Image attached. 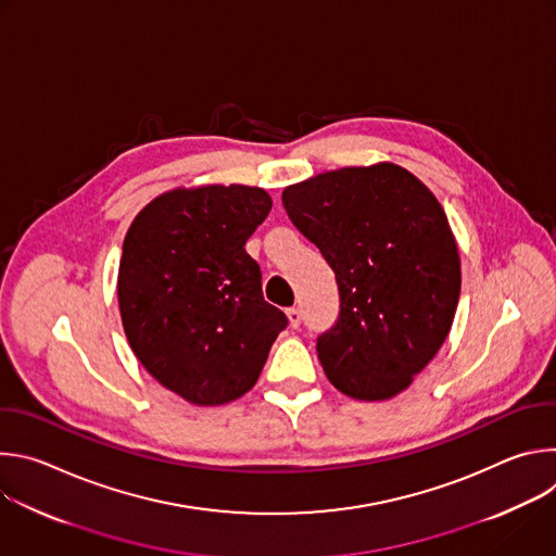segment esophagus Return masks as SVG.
Wrapping results in <instances>:
<instances>
[{
	"instance_id": "esophagus-1",
	"label": "esophagus",
	"mask_w": 556,
	"mask_h": 556,
	"mask_svg": "<svg viewBox=\"0 0 556 556\" xmlns=\"http://www.w3.org/2000/svg\"><path fill=\"white\" fill-rule=\"evenodd\" d=\"M286 314H288V321H290V326H292V328H299V326H301L303 314H301V309H299V307H290Z\"/></svg>"
}]
</instances>
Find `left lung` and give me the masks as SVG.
Here are the masks:
<instances>
[{
  "mask_svg": "<svg viewBox=\"0 0 556 556\" xmlns=\"http://www.w3.org/2000/svg\"><path fill=\"white\" fill-rule=\"evenodd\" d=\"M281 202L337 275L339 319L316 339L326 376L350 399H393L453 326L462 270L442 204L393 163L319 174Z\"/></svg>",
  "mask_w": 556,
  "mask_h": 556,
  "instance_id": "8db88e82",
  "label": "left lung"
}]
</instances>
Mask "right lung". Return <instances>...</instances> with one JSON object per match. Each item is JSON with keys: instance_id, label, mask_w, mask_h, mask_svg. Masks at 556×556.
<instances>
[{"instance_id": "1", "label": "right lung", "mask_w": 556, "mask_h": 556, "mask_svg": "<svg viewBox=\"0 0 556 556\" xmlns=\"http://www.w3.org/2000/svg\"><path fill=\"white\" fill-rule=\"evenodd\" d=\"M270 208L260 187L174 189L125 235L118 307L127 341L157 382L193 405L244 395L288 326L247 253Z\"/></svg>"}]
</instances>
